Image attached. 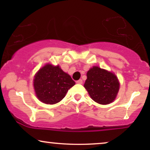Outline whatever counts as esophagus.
<instances>
[{"label":"esophagus","instance_id":"esophagus-1","mask_svg":"<svg viewBox=\"0 0 150 150\" xmlns=\"http://www.w3.org/2000/svg\"><path fill=\"white\" fill-rule=\"evenodd\" d=\"M76 83L77 84H83V80L82 79L79 80V81H76Z\"/></svg>","mask_w":150,"mask_h":150}]
</instances>
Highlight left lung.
<instances>
[{"label": "left lung", "mask_w": 150, "mask_h": 150, "mask_svg": "<svg viewBox=\"0 0 150 150\" xmlns=\"http://www.w3.org/2000/svg\"><path fill=\"white\" fill-rule=\"evenodd\" d=\"M84 87L91 99L100 104H108L115 99L120 83L115 74L98 66L87 71Z\"/></svg>", "instance_id": "obj_1"}]
</instances>
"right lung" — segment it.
<instances>
[{
	"mask_svg": "<svg viewBox=\"0 0 150 150\" xmlns=\"http://www.w3.org/2000/svg\"><path fill=\"white\" fill-rule=\"evenodd\" d=\"M74 85L70 76L64 72L59 65L54 66L50 63L40 69L33 79L36 96L47 104L58 103Z\"/></svg>",
	"mask_w": 150,
	"mask_h": 150,
	"instance_id": "obj_1",
	"label": "right lung"
}]
</instances>
